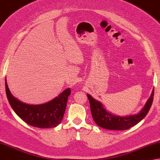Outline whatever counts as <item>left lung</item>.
Segmentation results:
<instances>
[{
    "label": "left lung",
    "instance_id": "obj_1",
    "mask_svg": "<svg viewBox=\"0 0 160 160\" xmlns=\"http://www.w3.org/2000/svg\"><path fill=\"white\" fill-rule=\"evenodd\" d=\"M87 96L90 102L92 118L97 125L105 129L124 130L138 124L147 115L152 103L154 88L152 91L151 97H149L147 102L146 103L141 111L137 115L126 117L112 115L104 108L102 103L93 99L88 94H87Z\"/></svg>",
    "mask_w": 160,
    "mask_h": 160
}]
</instances>
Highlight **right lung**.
<instances>
[{
  "label": "right lung",
  "instance_id": "1",
  "mask_svg": "<svg viewBox=\"0 0 160 160\" xmlns=\"http://www.w3.org/2000/svg\"><path fill=\"white\" fill-rule=\"evenodd\" d=\"M5 91L12 109L20 118L32 126L38 128H50L61 122L66 111L70 88L62 92L50 102L40 105H29L22 103L12 95L5 79Z\"/></svg>",
  "mask_w": 160,
  "mask_h": 160
}]
</instances>
